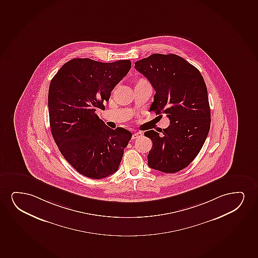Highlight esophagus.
Segmentation results:
<instances>
[{
	"instance_id": "esophagus-1",
	"label": "esophagus",
	"mask_w": 258,
	"mask_h": 258,
	"mask_svg": "<svg viewBox=\"0 0 258 258\" xmlns=\"http://www.w3.org/2000/svg\"><path fill=\"white\" fill-rule=\"evenodd\" d=\"M141 137H143V133L142 132H136V133L132 135V139L135 140V139H138V138H141Z\"/></svg>"
}]
</instances>
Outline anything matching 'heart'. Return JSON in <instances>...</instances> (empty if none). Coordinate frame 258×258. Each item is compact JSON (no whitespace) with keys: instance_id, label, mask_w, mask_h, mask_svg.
<instances>
[{"instance_id":"obj_1","label":"heart","mask_w":258,"mask_h":258,"mask_svg":"<svg viewBox=\"0 0 258 258\" xmlns=\"http://www.w3.org/2000/svg\"><path fill=\"white\" fill-rule=\"evenodd\" d=\"M146 82H147V81H145L144 79H139V80H138L137 82H136V86H138V85H141V84L146 83Z\"/></svg>"}]
</instances>
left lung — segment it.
<instances>
[{
    "mask_svg": "<svg viewBox=\"0 0 258 258\" xmlns=\"http://www.w3.org/2000/svg\"><path fill=\"white\" fill-rule=\"evenodd\" d=\"M156 91L150 111L165 114L170 125L162 134L148 131L153 146L150 167L175 173L191 164L208 138L211 112L208 89L200 71L176 54L154 53L135 63Z\"/></svg>",
    "mask_w": 258,
    "mask_h": 258,
    "instance_id": "8db88e82",
    "label": "left lung"
}]
</instances>
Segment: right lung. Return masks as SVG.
I'll list each match as a JSON object with an SVG mask.
<instances>
[{"label":"right lung","mask_w":258,"mask_h":258,"mask_svg":"<svg viewBox=\"0 0 258 258\" xmlns=\"http://www.w3.org/2000/svg\"><path fill=\"white\" fill-rule=\"evenodd\" d=\"M131 60L101 63L74 58L50 81L48 107L51 134L61 154L76 171L100 179L117 171L131 139L123 127L112 130L96 114L127 75Z\"/></svg>","instance_id":"obj_1"}]
</instances>
